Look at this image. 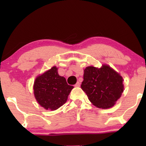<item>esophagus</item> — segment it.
Listing matches in <instances>:
<instances>
[{
    "label": "esophagus",
    "mask_w": 146,
    "mask_h": 146,
    "mask_svg": "<svg viewBox=\"0 0 146 146\" xmlns=\"http://www.w3.org/2000/svg\"><path fill=\"white\" fill-rule=\"evenodd\" d=\"M80 86V83L79 82H78L74 85V86L75 87H79Z\"/></svg>",
    "instance_id": "obj_1"
}]
</instances>
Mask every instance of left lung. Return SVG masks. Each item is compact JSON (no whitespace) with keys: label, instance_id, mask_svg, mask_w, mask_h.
<instances>
[{"label":"left lung","instance_id":"obj_1","mask_svg":"<svg viewBox=\"0 0 146 146\" xmlns=\"http://www.w3.org/2000/svg\"><path fill=\"white\" fill-rule=\"evenodd\" d=\"M122 77L109 66L86 68L81 88L89 100L100 108H110L123 91Z\"/></svg>","mask_w":146,"mask_h":146}]
</instances>
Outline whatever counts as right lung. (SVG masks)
<instances>
[{
    "label": "right lung",
    "mask_w": 146,
    "mask_h": 146,
    "mask_svg": "<svg viewBox=\"0 0 146 146\" xmlns=\"http://www.w3.org/2000/svg\"><path fill=\"white\" fill-rule=\"evenodd\" d=\"M58 69L53 66L35 80L34 94L38 102L46 110H55L68 99L72 86L67 84L65 78L58 75Z\"/></svg>",
    "instance_id": "1"
}]
</instances>
